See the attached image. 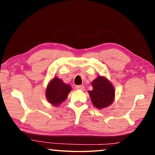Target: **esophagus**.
I'll use <instances>...</instances> for the list:
<instances>
[{"instance_id": "1", "label": "esophagus", "mask_w": 155, "mask_h": 155, "mask_svg": "<svg viewBox=\"0 0 155 155\" xmlns=\"http://www.w3.org/2000/svg\"><path fill=\"white\" fill-rule=\"evenodd\" d=\"M76 88L77 90H85V87L83 85H77L76 86Z\"/></svg>"}]
</instances>
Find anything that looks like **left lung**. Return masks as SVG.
<instances>
[{
  "mask_svg": "<svg viewBox=\"0 0 155 155\" xmlns=\"http://www.w3.org/2000/svg\"><path fill=\"white\" fill-rule=\"evenodd\" d=\"M91 85L93 90L88 92L94 105L99 109L109 106L115 96L114 86L111 83L104 77H98L91 83Z\"/></svg>",
  "mask_w": 155,
  "mask_h": 155,
  "instance_id": "left-lung-1",
  "label": "left lung"
}]
</instances>
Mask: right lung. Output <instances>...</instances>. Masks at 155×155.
I'll use <instances>...</instances> for the list:
<instances>
[{"mask_svg": "<svg viewBox=\"0 0 155 155\" xmlns=\"http://www.w3.org/2000/svg\"><path fill=\"white\" fill-rule=\"evenodd\" d=\"M71 91V87L64 83L57 77L54 78L47 87L46 94L47 100L54 106H58L67 98Z\"/></svg>", "mask_w": 155, "mask_h": 155, "instance_id": "add662e5", "label": "right lung"}]
</instances>
